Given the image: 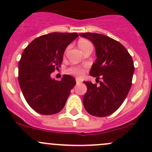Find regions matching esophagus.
<instances>
[{"mask_svg":"<svg viewBox=\"0 0 152 152\" xmlns=\"http://www.w3.org/2000/svg\"><path fill=\"white\" fill-rule=\"evenodd\" d=\"M76 84H80V83H82V81L81 80V79H78V78H76Z\"/></svg>","mask_w":152,"mask_h":152,"instance_id":"34e87169","label":"esophagus"}]
</instances>
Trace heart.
Returning a JSON list of instances; mask_svg holds the SVG:
<instances>
[{
	"instance_id": "1",
	"label": "heart",
	"mask_w": 152,
	"mask_h": 152,
	"mask_svg": "<svg viewBox=\"0 0 152 152\" xmlns=\"http://www.w3.org/2000/svg\"><path fill=\"white\" fill-rule=\"evenodd\" d=\"M78 44H79V46L82 50H83L84 48H85L86 47L89 46V45H92L91 43H90L88 40H86V39H82V40L79 41ZM84 71H85V69L78 66H72L68 69V72L70 74H73L74 75V76H82L84 73Z\"/></svg>"
}]
</instances>
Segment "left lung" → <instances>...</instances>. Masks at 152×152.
<instances>
[{
    "instance_id": "obj_1",
    "label": "left lung",
    "mask_w": 152,
    "mask_h": 152,
    "mask_svg": "<svg viewBox=\"0 0 152 152\" xmlns=\"http://www.w3.org/2000/svg\"><path fill=\"white\" fill-rule=\"evenodd\" d=\"M79 35L90 39L96 47L97 59L90 74L99 82H84L87 87L84 107L93 116H108L121 106L129 92L134 70L132 58L121 43L109 37L90 32Z\"/></svg>"
}]
</instances>
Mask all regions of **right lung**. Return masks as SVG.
Here are the masks:
<instances>
[{
	"label": "right lung",
	"mask_w": 152,
	"mask_h": 152,
	"mask_svg": "<svg viewBox=\"0 0 152 152\" xmlns=\"http://www.w3.org/2000/svg\"><path fill=\"white\" fill-rule=\"evenodd\" d=\"M78 36L76 32H53L36 38L24 49L18 65V81L26 101L37 113L56 114L65 105L76 80L63 75L57 81L50 74L61 67L65 49Z\"/></svg>",
	"instance_id": "right-lung-1"
}]
</instances>
